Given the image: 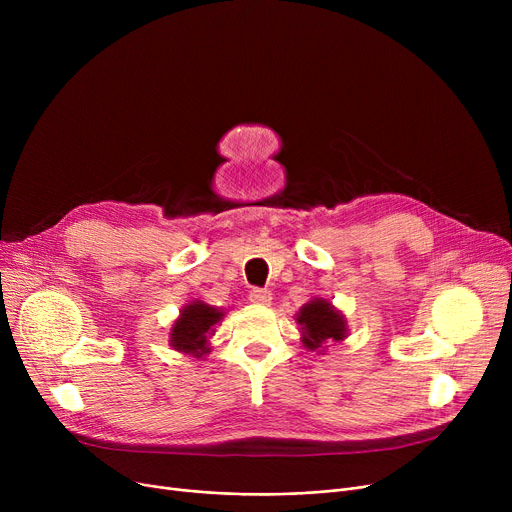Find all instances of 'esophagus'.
Instances as JSON below:
<instances>
[{
	"instance_id": "1",
	"label": "esophagus",
	"mask_w": 512,
	"mask_h": 512,
	"mask_svg": "<svg viewBox=\"0 0 512 512\" xmlns=\"http://www.w3.org/2000/svg\"><path fill=\"white\" fill-rule=\"evenodd\" d=\"M249 301L255 305H270L272 292L267 288H253V290H249Z\"/></svg>"
}]
</instances>
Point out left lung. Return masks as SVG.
Wrapping results in <instances>:
<instances>
[{"mask_svg":"<svg viewBox=\"0 0 512 512\" xmlns=\"http://www.w3.org/2000/svg\"><path fill=\"white\" fill-rule=\"evenodd\" d=\"M297 321L303 330V342L311 351H321L328 342L342 340L346 334L342 315L321 299L307 303L297 315Z\"/></svg>","mask_w":512,"mask_h":512,"instance_id":"left-lung-1","label":"left lung"}]
</instances>
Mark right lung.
I'll return each instance as SVG.
<instances>
[{"label":"right lung","instance_id":"right-lung-1","mask_svg":"<svg viewBox=\"0 0 512 512\" xmlns=\"http://www.w3.org/2000/svg\"><path fill=\"white\" fill-rule=\"evenodd\" d=\"M222 311L213 309L205 303L186 305L180 313V319L172 328V346L182 353H193L201 357L209 353L207 338L215 332L213 326L222 319Z\"/></svg>","mask_w":512,"mask_h":512}]
</instances>
